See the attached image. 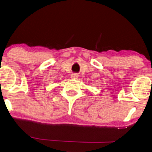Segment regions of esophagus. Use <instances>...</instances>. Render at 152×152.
Returning a JSON list of instances; mask_svg holds the SVG:
<instances>
[{
    "label": "esophagus",
    "mask_w": 152,
    "mask_h": 152,
    "mask_svg": "<svg viewBox=\"0 0 152 152\" xmlns=\"http://www.w3.org/2000/svg\"><path fill=\"white\" fill-rule=\"evenodd\" d=\"M72 78H73V79H76V78H78V75L77 74H72Z\"/></svg>",
    "instance_id": "34e87169"
}]
</instances>
